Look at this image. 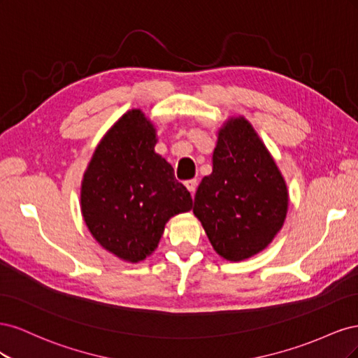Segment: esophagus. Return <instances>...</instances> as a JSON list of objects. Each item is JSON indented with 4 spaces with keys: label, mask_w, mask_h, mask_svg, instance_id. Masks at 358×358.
<instances>
[{
    "label": "esophagus",
    "mask_w": 358,
    "mask_h": 358,
    "mask_svg": "<svg viewBox=\"0 0 358 358\" xmlns=\"http://www.w3.org/2000/svg\"><path fill=\"white\" fill-rule=\"evenodd\" d=\"M197 185H199V182H197L196 179H191V180H187V182H185V187H187V189L191 192V196H194V194H196Z\"/></svg>",
    "instance_id": "esophagus-1"
}]
</instances>
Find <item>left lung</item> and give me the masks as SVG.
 Wrapping results in <instances>:
<instances>
[{
    "label": "left lung",
    "mask_w": 358,
    "mask_h": 358,
    "mask_svg": "<svg viewBox=\"0 0 358 358\" xmlns=\"http://www.w3.org/2000/svg\"><path fill=\"white\" fill-rule=\"evenodd\" d=\"M192 212L216 254L242 262L266 249L282 229L288 189L282 173L243 116L218 129L212 173L194 197Z\"/></svg>",
    "instance_id": "8db88e82"
}]
</instances>
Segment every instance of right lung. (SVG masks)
<instances>
[{
	"mask_svg": "<svg viewBox=\"0 0 358 358\" xmlns=\"http://www.w3.org/2000/svg\"><path fill=\"white\" fill-rule=\"evenodd\" d=\"M157 140L145 113L128 110L107 129L83 173V221L106 251L128 263L152 254L171 216L192 204L173 167L155 154Z\"/></svg>",
	"mask_w": 358,
	"mask_h": 358,
	"instance_id": "obj_1",
	"label": "right lung"
}]
</instances>
